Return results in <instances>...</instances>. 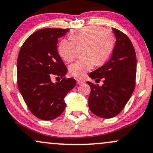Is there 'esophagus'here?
Here are the masks:
<instances>
[{
  "mask_svg": "<svg viewBox=\"0 0 153 153\" xmlns=\"http://www.w3.org/2000/svg\"><path fill=\"white\" fill-rule=\"evenodd\" d=\"M77 82H78V85H80V84H83L85 81L83 80H81V79H77Z\"/></svg>",
  "mask_w": 153,
  "mask_h": 153,
  "instance_id": "obj_1",
  "label": "esophagus"
}]
</instances>
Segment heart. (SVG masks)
Wrapping results in <instances>:
<instances>
[{
	"label": "heart",
	"mask_w": 153,
	"mask_h": 153,
	"mask_svg": "<svg viewBox=\"0 0 153 153\" xmlns=\"http://www.w3.org/2000/svg\"><path fill=\"white\" fill-rule=\"evenodd\" d=\"M70 39L63 38L58 44V51L66 62H71L82 47V57L69 66L70 73L82 78L95 64L100 65L106 61L114 46V37L110 31L98 26H88L72 31Z\"/></svg>",
	"instance_id": "heart-1"
}]
</instances>
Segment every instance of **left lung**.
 Returning <instances> with one entry per match:
<instances>
[{
  "label": "left lung",
  "instance_id": "1",
  "mask_svg": "<svg viewBox=\"0 0 153 153\" xmlns=\"http://www.w3.org/2000/svg\"><path fill=\"white\" fill-rule=\"evenodd\" d=\"M115 45L111 58L105 65L89 74L92 79L103 85L99 86L87 82L91 91L88 98L91 111L102 118H111L122 111L133 93L135 85V51L128 36L113 28Z\"/></svg>",
  "mask_w": 153,
  "mask_h": 153
}]
</instances>
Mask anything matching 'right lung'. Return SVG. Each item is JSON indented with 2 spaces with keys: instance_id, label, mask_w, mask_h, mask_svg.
<instances>
[{
  "instance_id": "right-lung-1",
  "label": "right lung",
  "mask_w": 153,
  "mask_h": 153,
  "mask_svg": "<svg viewBox=\"0 0 153 153\" xmlns=\"http://www.w3.org/2000/svg\"><path fill=\"white\" fill-rule=\"evenodd\" d=\"M70 29L43 28L27 38L20 50L17 61L18 89L35 116L51 120L65 108V97L75 86L73 78H65L67 68L57 50L58 39ZM54 76L61 78L53 84Z\"/></svg>"
}]
</instances>
